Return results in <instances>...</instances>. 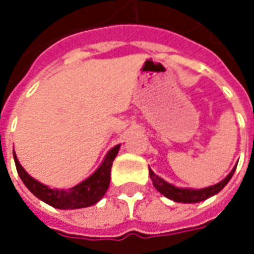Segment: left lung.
<instances>
[{"label": "left lung", "instance_id": "1", "mask_svg": "<svg viewBox=\"0 0 254 254\" xmlns=\"http://www.w3.org/2000/svg\"><path fill=\"white\" fill-rule=\"evenodd\" d=\"M235 169H237V166H235L233 170L230 171V174L226 178H224L223 181H220L216 185H212V187H208L204 188V189H188V188H177L174 185H171L169 182H166L163 178H160L155 174L154 171L149 169V177H151V180H152V184H154V187L156 188V190L160 191L163 196H166L167 198H170L173 201L177 202H200L204 201V200H207L208 197L213 196V194H216L219 191L222 190L226 185H227V182L231 180V177L234 174Z\"/></svg>", "mask_w": 254, "mask_h": 254}]
</instances>
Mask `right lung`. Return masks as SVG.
I'll return each mask as SVG.
<instances>
[{
	"label": "right lung",
	"instance_id": "obj_1",
	"mask_svg": "<svg viewBox=\"0 0 254 254\" xmlns=\"http://www.w3.org/2000/svg\"><path fill=\"white\" fill-rule=\"evenodd\" d=\"M118 151H120V144L109 151L105 160L102 162V165L98 167V170L95 171L92 176L70 189H50L46 185L34 180L23 169V166L20 165L17 160L14 151L13 158L19 177L34 196L52 207L58 208V209H76V208L94 205L105 196L106 190L109 189V185H110V171L113 160L118 154Z\"/></svg>",
	"mask_w": 254,
	"mask_h": 254
}]
</instances>
